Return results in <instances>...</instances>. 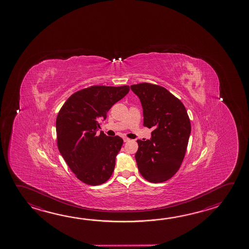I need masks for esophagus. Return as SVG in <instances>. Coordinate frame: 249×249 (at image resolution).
Here are the masks:
<instances>
[{"label": "esophagus", "instance_id": "1", "mask_svg": "<svg viewBox=\"0 0 249 249\" xmlns=\"http://www.w3.org/2000/svg\"><path fill=\"white\" fill-rule=\"evenodd\" d=\"M130 139H128L127 137H123V141H124V142H128Z\"/></svg>", "mask_w": 249, "mask_h": 249}]
</instances>
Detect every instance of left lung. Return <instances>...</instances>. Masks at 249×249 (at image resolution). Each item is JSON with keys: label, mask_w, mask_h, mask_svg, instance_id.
<instances>
[{"label": "left lung", "mask_w": 249, "mask_h": 249, "mask_svg": "<svg viewBox=\"0 0 249 249\" xmlns=\"http://www.w3.org/2000/svg\"><path fill=\"white\" fill-rule=\"evenodd\" d=\"M143 109V126L150 140H137L135 160L140 173L151 183L171 178L182 164L191 135V122L181 101L167 89L149 83L132 85Z\"/></svg>", "instance_id": "8db88e82"}]
</instances>
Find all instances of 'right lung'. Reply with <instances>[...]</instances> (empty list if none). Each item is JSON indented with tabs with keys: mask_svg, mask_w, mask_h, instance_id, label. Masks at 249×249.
Returning a JSON list of instances; mask_svg holds the SVG:
<instances>
[{
	"mask_svg": "<svg viewBox=\"0 0 249 249\" xmlns=\"http://www.w3.org/2000/svg\"><path fill=\"white\" fill-rule=\"evenodd\" d=\"M129 92L128 86H93L75 92L56 121L57 148L67 165L83 183L99 185L113 174L123 140L97 134L112 106Z\"/></svg>",
	"mask_w": 249,
	"mask_h": 249,
	"instance_id": "add662e5",
	"label": "right lung"
}]
</instances>
